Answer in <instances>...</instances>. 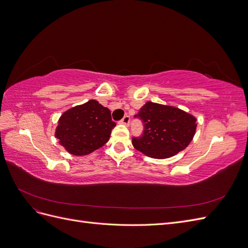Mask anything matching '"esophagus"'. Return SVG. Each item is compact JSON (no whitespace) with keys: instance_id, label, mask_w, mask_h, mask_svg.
I'll return each mask as SVG.
<instances>
[{"instance_id":"obj_1","label":"esophagus","mask_w":248,"mask_h":248,"mask_svg":"<svg viewBox=\"0 0 248 248\" xmlns=\"http://www.w3.org/2000/svg\"><path fill=\"white\" fill-rule=\"evenodd\" d=\"M120 123L124 124V125H126V126H128L129 123H130V118H129V116H125V117L121 120V121H120Z\"/></svg>"}]
</instances>
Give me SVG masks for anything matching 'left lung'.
Listing matches in <instances>:
<instances>
[{"label":"left lung","instance_id":"left-lung-1","mask_svg":"<svg viewBox=\"0 0 248 248\" xmlns=\"http://www.w3.org/2000/svg\"><path fill=\"white\" fill-rule=\"evenodd\" d=\"M144 123L141 137L132 138L140 152L156 159L176 155L190 144L197 129V119L175 107L149 101L134 116Z\"/></svg>","mask_w":248,"mask_h":248}]
</instances>
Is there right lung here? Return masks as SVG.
<instances>
[{
    "mask_svg": "<svg viewBox=\"0 0 248 248\" xmlns=\"http://www.w3.org/2000/svg\"><path fill=\"white\" fill-rule=\"evenodd\" d=\"M115 126L110 110L92 99L66 110L59 119L55 136L70 154L84 156L108 142Z\"/></svg>",
    "mask_w": 248,
    "mask_h": 248,
    "instance_id": "add662e5",
    "label": "right lung"
}]
</instances>
